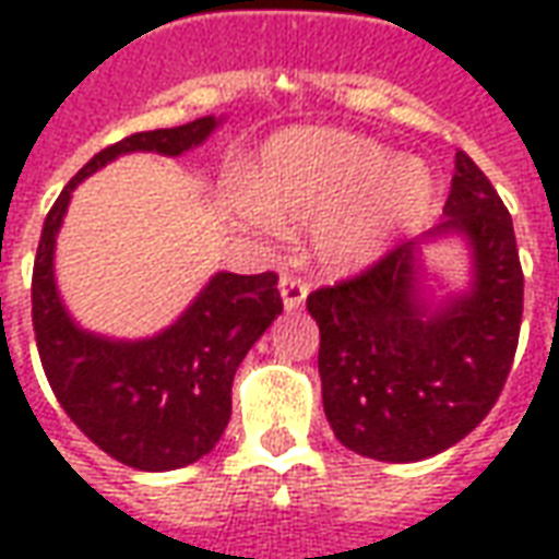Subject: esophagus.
Wrapping results in <instances>:
<instances>
[{
  "instance_id": "34e87169",
  "label": "esophagus",
  "mask_w": 559,
  "mask_h": 559,
  "mask_svg": "<svg viewBox=\"0 0 559 559\" xmlns=\"http://www.w3.org/2000/svg\"><path fill=\"white\" fill-rule=\"evenodd\" d=\"M281 299H284V308L287 311H296V308H302L305 299H308V284L302 278H293V275H284L278 284Z\"/></svg>"
}]
</instances>
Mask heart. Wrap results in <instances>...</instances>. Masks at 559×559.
Wrapping results in <instances>:
<instances>
[{
	"label": "heart",
	"instance_id": "b5f03b06",
	"mask_svg": "<svg viewBox=\"0 0 559 559\" xmlns=\"http://www.w3.org/2000/svg\"><path fill=\"white\" fill-rule=\"evenodd\" d=\"M431 194L433 179L421 160L395 158L362 134L296 128L269 140L254 176L233 179L230 206L266 233L314 224L317 257L347 272L374 263Z\"/></svg>",
	"mask_w": 559,
	"mask_h": 559
}]
</instances>
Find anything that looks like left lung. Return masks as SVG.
Here are the masks:
<instances>
[{"label":"left lung","mask_w":559,"mask_h":559,"mask_svg":"<svg viewBox=\"0 0 559 559\" xmlns=\"http://www.w3.org/2000/svg\"><path fill=\"white\" fill-rule=\"evenodd\" d=\"M449 235L471 248V287L433 304L420 284V245ZM521 311L512 215L467 152H455L452 191L433 230L308 296L335 437L356 455L392 464L464 440L503 392Z\"/></svg>","instance_id":"8db88e82"}]
</instances>
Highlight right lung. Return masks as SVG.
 Listing matches in <instances>:
<instances>
[{
    "instance_id": "add662e5",
    "label": "right lung",
    "mask_w": 559,
    "mask_h": 559,
    "mask_svg": "<svg viewBox=\"0 0 559 559\" xmlns=\"http://www.w3.org/2000/svg\"><path fill=\"white\" fill-rule=\"evenodd\" d=\"M221 126L140 131L102 148L66 185L44 221L32 269V326L44 374L62 411L107 455L134 469L164 473L209 455L230 421L236 368L284 311L278 275L215 272L176 323L138 341L107 338L74 323L56 287V236L71 194L86 176L128 152L182 155Z\"/></svg>"
}]
</instances>
